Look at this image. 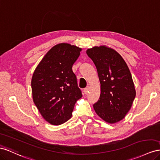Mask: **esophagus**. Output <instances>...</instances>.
I'll use <instances>...</instances> for the list:
<instances>
[{
  "label": "esophagus",
  "instance_id": "obj_1",
  "mask_svg": "<svg viewBox=\"0 0 160 160\" xmlns=\"http://www.w3.org/2000/svg\"><path fill=\"white\" fill-rule=\"evenodd\" d=\"M89 87L85 88L83 89V92H84L85 94H87V93L89 92Z\"/></svg>",
  "mask_w": 160,
  "mask_h": 160
}]
</instances>
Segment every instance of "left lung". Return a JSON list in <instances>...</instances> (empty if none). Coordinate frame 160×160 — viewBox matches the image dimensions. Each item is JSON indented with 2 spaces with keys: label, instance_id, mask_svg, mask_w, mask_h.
Wrapping results in <instances>:
<instances>
[{
  "label": "left lung",
  "instance_id": "left-lung-1",
  "mask_svg": "<svg viewBox=\"0 0 160 160\" xmlns=\"http://www.w3.org/2000/svg\"><path fill=\"white\" fill-rule=\"evenodd\" d=\"M86 53L96 67L100 83L94 110L106 122H118L130 110L136 96L130 70L120 54L106 46H94Z\"/></svg>",
  "mask_w": 160,
  "mask_h": 160
}]
</instances>
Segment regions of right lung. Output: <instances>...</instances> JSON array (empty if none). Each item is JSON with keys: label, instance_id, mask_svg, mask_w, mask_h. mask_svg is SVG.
I'll use <instances>...</instances> for the list:
<instances>
[{"label": "right lung", "instance_id": "obj_1", "mask_svg": "<svg viewBox=\"0 0 160 160\" xmlns=\"http://www.w3.org/2000/svg\"><path fill=\"white\" fill-rule=\"evenodd\" d=\"M81 50L67 43L57 44L46 53L33 72V101L42 117L52 125L69 120L76 102L82 97L72 70Z\"/></svg>", "mask_w": 160, "mask_h": 160}]
</instances>
